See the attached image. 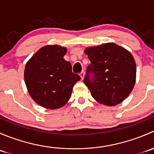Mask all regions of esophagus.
I'll use <instances>...</instances> for the list:
<instances>
[{
	"label": "esophagus",
	"mask_w": 154,
	"mask_h": 154,
	"mask_svg": "<svg viewBox=\"0 0 154 154\" xmlns=\"http://www.w3.org/2000/svg\"><path fill=\"white\" fill-rule=\"evenodd\" d=\"M80 77H81L82 80H83V78H84V76H85V72H84V71H82V72L80 74Z\"/></svg>",
	"instance_id": "34e87169"
}]
</instances>
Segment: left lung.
I'll list each match as a JSON object with an SVG mask.
<instances>
[{
	"mask_svg": "<svg viewBox=\"0 0 154 154\" xmlns=\"http://www.w3.org/2000/svg\"><path fill=\"white\" fill-rule=\"evenodd\" d=\"M91 64L84 83L98 103L116 106L130 94L136 83V65L133 55L115 43L86 48Z\"/></svg>",
	"mask_w": 154,
	"mask_h": 154,
	"instance_id": "left-lung-1",
	"label": "left lung"
}]
</instances>
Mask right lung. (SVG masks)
Masks as SVG:
<instances>
[{"instance_id":"obj_1","label":"right lung","mask_w":154,"mask_h":154,"mask_svg":"<svg viewBox=\"0 0 154 154\" xmlns=\"http://www.w3.org/2000/svg\"><path fill=\"white\" fill-rule=\"evenodd\" d=\"M66 52V48L57 45L44 46L26 64L24 81L29 95L45 108L55 109L65 106L74 84L81 79L63 58Z\"/></svg>"}]
</instances>
